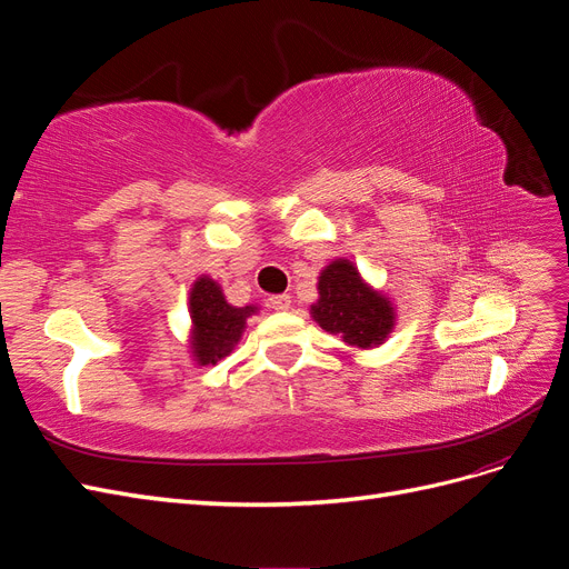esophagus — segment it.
I'll return each instance as SVG.
<instances>
[{
    "mask_svg": "<svg viewBox=\"0 0 569 569\" xmlns=\"http://www.w3.org/2000/svg\"><path fill=\"white\" fill-rule=\"evenodd\" d=\"M268 306L272 308V311H287V308L291 306V297L289 295H274L268 299Z\"/></svg>",
    "mask_w": 569,
    "mask_h": 569,
    "instance_id": "obj_1",
    "label": "esophagus"
}]
</instances>
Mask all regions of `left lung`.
<instances>
[{
    "label": "left lung",
    "instance_id": "1",
    "mask_svg": "<svg viewBox=\"0 0 569 569\" xmlns=\"http://www.w3.org/2000/svg\"><path fill=\"white\" fill-rule=\"evenodd\" d=\"M311 318L351 349H375L391 335L396 308L387 295L363 280L349 258H335L320 270Z\"/></svg>",
    "mask_w": 569,
    "mask_h": 569
}]
</instances>
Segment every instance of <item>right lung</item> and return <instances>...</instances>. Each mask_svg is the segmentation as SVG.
<instances>
[{"mask_svg": "<svg viewBox=\"0 0 569 569\" xmlns=\"http://www.w3.org/2000/svg\"><path fill=\"white\" fill-rule=\"evenodd\" d=\"M258 313V306L237 308L228 303L220 284L201 274L189 289V318H192V332H189V351L197 366H216L220 358L232 353L237 341L242 339L247 318Z\"/></svg>", "mask_w": 569, "mask_h": 569, "instance_id": "obj_1", "label": "right lung"}]
</instances>
